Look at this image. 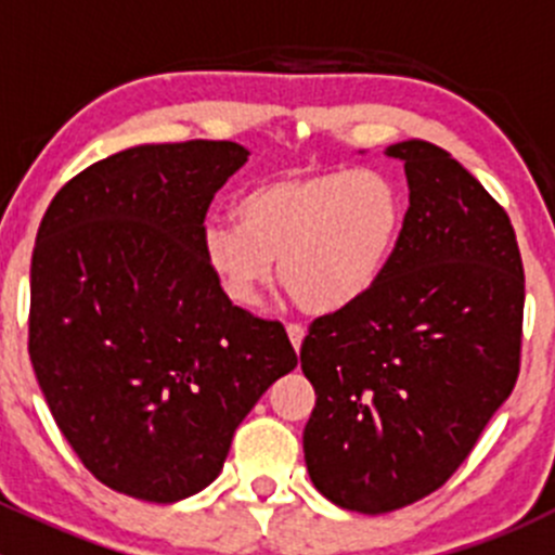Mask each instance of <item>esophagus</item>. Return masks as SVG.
<instances>
[{"label":"esophagus","instance_id":"1","mask_svg":"<svg viewBox=\"0 0 555 555\" xmlns=\"http://www.w3.org/2000/svg\"><path fill=\"white\" fill-rule=\"evenodd\" d=\"M287 335H289V344L295 346V351H300V346H304V338H306V330L300 327V324H287Z\"/></svg>","mask_w":555,"mask_h":555}]
</instances>
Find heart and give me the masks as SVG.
Here are the masks:
<instances>
[{
    "instance_id": "heart-1",
    "label": "heart",
    "mask_w": 555,
    "mask_h": 555,
    "mask_svg": "<svg viewBox=\"0 0 555 555\" xmlns=\"http://www.w3.org/2000/svg\"><path fill=\"white\" fill-rule=\"evenodd\" d=\"M236 222L201 228V257L225 298L257 309L279 279L300 309L338 311L384 276L405 225V193L382 169L282 171L251 184Z\"/></svg>"
}]
</instances>
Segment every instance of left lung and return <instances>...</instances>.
Wrapping results in <instances>:
<instances>
[{"mask_svg":"<svg viewBox=\"0 0 555 555\" xmlns=\"http://www.w3.org/2000/svg\"><path fill=\"white\" fill-rule=\"evenodd\" d=\"M408 211L376 287L313 319L306 467L346 511H400L469 456L520 367L524 266L511 217L443 147L408 139Z\"/></svg>","mask_w":555,"mask_h":555,"instance_id":"obj_1","label":"left lung"}]
</instances>
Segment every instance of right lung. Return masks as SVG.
Segmentation results:
<instances>
[{
    "label": "right lung",
    "instance_id": "right-lung-1",
    "mask_svg": "<svg viewBox=\"0 0 555 555\" xmlns=\"http://www.w3.org/2000/svg\"><path fill=\"white\" fill-rule=\"evenodd\" d=\"M246 158L206 139L128 147L69 179L39 222L31 365L80 462L120 494L206 489L298 365L282 324L233 306L201 257L206 209Z\"/></svg>",
    "mask_w": 555,
    "mask_h": 555
}]
</instances>
